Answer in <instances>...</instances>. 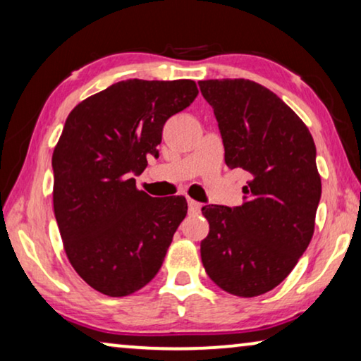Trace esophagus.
Segmentation results:
<instances>
[{"label": "esophagus", "mask_w": 361, "mask_h": 361, "mask_svg": "<svg viewBox=\"0 0 361 361\" xmlns=\"http://www.w3.org/2000/svg\"><path fill=\"white\" fill-rule=\"evenodd\" d=\"M188 211H190V214H200L201 204L197 201L191 200V197H188Z\"/></svg>", "instance_id": "34e87169"}]
</instances>
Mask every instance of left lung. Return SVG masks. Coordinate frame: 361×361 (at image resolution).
<instances>
[{
  "instance_id": "obj_1",
  "label": "left lung",
  "mask_w": 361,
  "mask_h": 361,
  "mask_svg": "<svg viewBox=\"0 0 361 361\" xmlns=\"http://www.w3.org/2000/svg\"><path fill=\"white\" fill-rule=\"evenodd\" d=\"M229 169L250 173L243 204H209L201 260L224 291L253 298L286 278L311 242L321 201L316 145L306 124L265 86L243 78L200 81Z\"/></svg>"
}]
</instances>
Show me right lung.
I'll use <instances>...</instances> for the list:
<instances>
[{
	"mask_svg": "<svg viewBox=\"0 0 361 361\" xmlns=\"http://www.w3.org/2000/svg\"><path fill=\"white\" fill-rule=\"evenodd\" d=\"M196 96L192 80H126L65 121L52 155L55 219L75 271L106 296L152 281L185 219V197H152L132 176L159 157L165 123Z\"/></svg>",
	"mask_w": 361,
	"mask_h": 361,
	"instance_id": "add662e5",
	"label": "right lung"
}]
</instances>
